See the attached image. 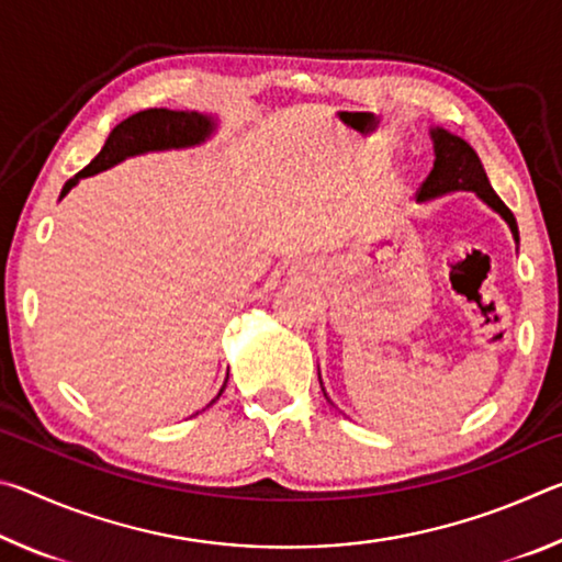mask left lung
<instances>
[{
	"mask_svg": "<svg viewBox=\"0 0 562 562\" xmlns=\"http://www.w3.org/2000/svg\"><path fill=\"white\" fill-rule=\"evenodd\" d=\"M431 138H434V168L429 178L424 180L422 188H418L416 198L418 201H434V198H441L446 193H456V190H471L481 198L483 203L491 205L493 211H496L503 221L508 223L513 237H516L518 243V225H516V217L506 207V203L501 201L496 195V190L491 188L488 183V176L486 170L481 166V158L475 156V150L465 144L463 138L453 136V133L443 131V128H431ZM322 384V379H319ZM322 392H325V386H322ZM327 396V392H325ZM329 402V396H327Z\"/></svg>",
	"mask_w": 562,
	"mask_h": 562,
	"instance_id": "1",
	"label": "left lung"
}]
</instances>
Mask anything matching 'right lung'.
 <instances>
[{
	"label": "right lung",
	"mask_w": 562,
	"mask_h": 562,
	"mask_svg": "<svg viewBox=\"0 0 562 562\" xmlns=\"http://www.w3.org/2000/svg\"><path fill=\"white\" fill-rule=\"evenodd\" d=\"M215 131V121L205 113L198 111H170V109H148L138 111L121 121L116 128L109 133L106 144L99 150V156L91 164L79 170L74 178H69L61 188V198L79 183L81 178L97 176L101 170L121 164L131 156L150 154V150H170V148H190L201 146L205 138H211ZM227 384V379H225ZM225 384L211 404H215L221 394L225 392ZM207 404V406H211Z\"/></svg>",
	"instance_id": "add662e5"
}]
</instances>
